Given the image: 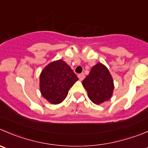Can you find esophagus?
<instances>
[{"instance_id": "1", "label": "esophagus", "mask_w": 148, "mask_h": 148, "mask_svg": "<svg viewBox=\"0 0 148 148\" xmlns=\"http://www.w3.org/2000/svg\"><path fill=\"white\" fill-rule=\"evenodd\" d=\"M78 77H79V80L82 81V80L84 79V74H83V73H82V74H79L78 75Z\"/></svg>"}]
</instances>
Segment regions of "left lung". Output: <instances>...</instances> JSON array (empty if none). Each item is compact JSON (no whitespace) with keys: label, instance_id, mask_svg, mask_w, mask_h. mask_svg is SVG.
<instances>
[{"label":"left lung","instance_id":"1","mask_svg":"<svg viewBox=\"0 0 148 148\" xmlns=\"http://www.w3.org/2000/svg\"><path fill=\"white\" fill-rule=\"evenodd\" d=\"M83 87L89 97L95 104H100L111 97L114 91V82L108 69L103 64L92 66L88 75L82 81Z\"/></svg>","mask_w":148,"mask_h":148}]
</instances>
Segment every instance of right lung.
I'll return each mask as SVG.
<instances>
[{"instance_id": "right-lung-1", "label": "right lung", "mask_w": 148, "mask_h": 148, "mask_svg": "<svg viewBox=\"0 0 148 148\" xmlns=\"http://www.w3.org/2000/svg\"><path fill=\"white\" fill-rule=\"evenodd\" d=\"M78 80L69 66L62 60L48 64L40 77V87L43 97L58 104L66 97L69 89Z\"/></svg>"}]
</instances>
